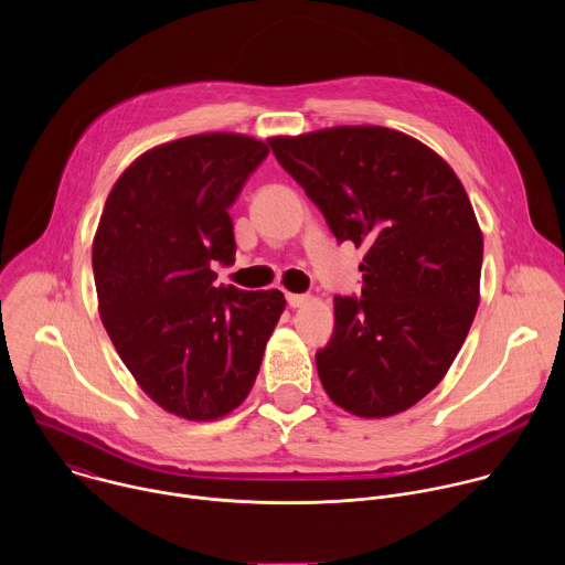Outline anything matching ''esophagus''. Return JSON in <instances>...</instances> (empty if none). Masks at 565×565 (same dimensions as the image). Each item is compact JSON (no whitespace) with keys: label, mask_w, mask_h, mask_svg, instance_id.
Listing matches in <instances>:
<instances>
[{"label":"esophagus","mask_w":565,"mask_h":565,"mask_svg":"<svg viewBox=\"0 0 565 565\" xmlns=\"http://www.w3.org/2000/svg\"><path fill=\"white\" fill-rule=\"evenodd\" d=\"M286 301H288V306H290V308H299V306H303V303L308 301V297H306V295H295V292H286Z\"/></svg>","instance_id":"esophagus-1"}]
</instances>
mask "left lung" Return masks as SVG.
I'll return each mask as SVG.
<instances>
[{"label":"left lung","instance_id":"left-lung-1","mask_svg":"<svg viewBox=\"0 0 565 565\" xmlns=\"http://www.w3.org/2000/svg\"><path fill=\"white\" fill-rule=\"evenodd\" d=\"M270 147L340 244L366 248L360 297L333 299V338L315 355L321 384L360 418L414 407L449 371L478 308L482 234L462 183L427 145L386 127Z\"/></svg>","mask_w":565,"mask_h":565}]
</instances>
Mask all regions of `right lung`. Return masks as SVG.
<instances>
[{"mask_svg":"<svg viewBox=\"0 0 565 565\" xmlns=\"http://www.w3.org/2000/svg\"><path fill=\"white\" fill-rule=\"evenodd\" d=\"M268 145L201 134L145 151L107 196L94 238L103 324L166 412L216 420L250 393L286 299L214 286L234 264L230 207Z\"/></svg>","mask_w":565,"mask_h":565,"instance_id":"obj_1","label":"right lung"}]
</instances>
